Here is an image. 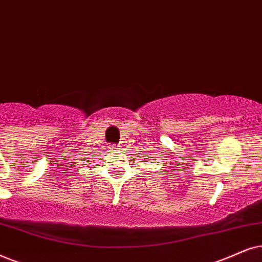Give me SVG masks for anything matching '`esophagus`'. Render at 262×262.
I'll return each instance as SVG.
<instances>
[{"instance_id":"esophagus-1","label":"esophagus","mask_w":262,"mask_h":262,"mask_svg":"<svg viewBox=\"0 0 262 262\" xmlns=\"http://www.w3.org/2000/svg\"><path fill=\"white\" fill-rule=\"evenodd\" d=\"M117 147H121V146H117Z\"/></svg>"}]
</instances>
